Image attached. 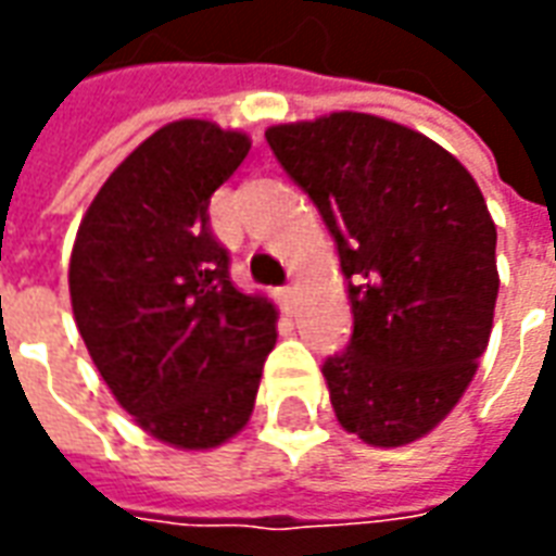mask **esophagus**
Returning <instances> with one entry per match:
<instances>
[{"label": "esophagus", "instance_id": "esophagus-1", "mask_svg": "<svg viewBox=\"0 0 556 556\" xmlns=\"http://www.w3.org/2000/svg\"><path fill=\"white\" fill-rule=\"evenodd\" d=\"M294 298H298V289H294V286H282V289H277L279 306H282L289 315L294 313Z\"/></svg>", "mask_w": 556, "mask_h": 556}]
</instances>
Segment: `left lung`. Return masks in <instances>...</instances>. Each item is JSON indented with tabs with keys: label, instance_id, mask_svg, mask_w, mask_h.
Here are the masks:
<instances>
[{
	"label": "left lung",
	"instance_id": "8db88e82",
	"mask_svg": "<svg viewBox=\"0 0 556 556\" xmlns=\"http://www.w3.org/2000/svg\"><path fill=\"white\" fill-rule=\"evenodd\" d=\"M349 279L354 333L327 357L342 429L372 446L429 434L477 375L497 301V229L473 175L438 142L366 113L267 127Z\"/></svg>",
	"mask_w": 556,
	"mask_h": 556
}]
</instances>
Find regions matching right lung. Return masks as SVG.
Here are the masks:
<instances>
[{"instance_id": "add662e5", "label": "right lung", "mask_w": 556, "mask_h": 556, "mask_svg": "<svg viewBox=\"0 0 556 556\" xmlns=\"http://www.w3.org/2000/svg\"><path fill=\"white\" fill-rule=\"evenodd\" d=\"M250 137L184 118L130 151L79 223L71 306L118 405L157 441L211 450L247 426L277 309L243 294L207 205Z\"/></svg>"}]
</instances>
